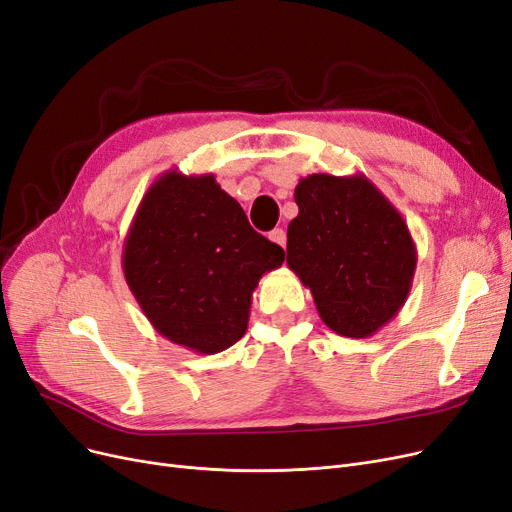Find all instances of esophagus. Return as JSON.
<instances>
[{
    "instance_id": "obj_1",
    "label": "esophagus",
    "mask_w": 512,
    "mask_h": 512,
    "mask_svg": "<svg viewBox=\"0 0 512 512\" xmlns=\"http://www.w3.org/2000/svg\"><path fill=\"white\" fill-rule=\"evenodd\" d=\"M268 238H270L272 242L280 244L282 249H285V244H287V232H285V230H280V227H276V230H272V232L268 234Z\"/></svg>"
}]
</instances>
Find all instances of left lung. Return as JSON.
Returning <instances> with one entry per match:
<instances>
[{"label":"left lung","mask_w":512,"mask_h":512,"mask_svg":"<svg viewBox=\"0 0 512 512\" xmlns=\"http://www.w3.org/2000/svg\"><path fill=\"white\" fill-rule=\"evenodd\" d=\"M287 266L310 289L323 323L363 339L399 314L418 249L403 215L365 175L314 173L295 187Z\"/></svg>","instance_id":"8db88e82"}]
</instances>
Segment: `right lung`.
<instances>
[{
  "label": "right lung",
  "mask_w": 512,
  "mask_h": 512,
  "mask_svg": "<svg viewBox=\"0 0 512 512\" xmlns=\"http://www.w3.org/2000/svg\"><path fill=\"white\" fill-rule=\"evenodd\" d=\"M285 251L257 234L215 175L166 170L145 192L122 251L126 285L162 337L198 354L234 346L259 278Z\"/></svg>",
  "instance_id": "obj_1"
}]
</instances>
